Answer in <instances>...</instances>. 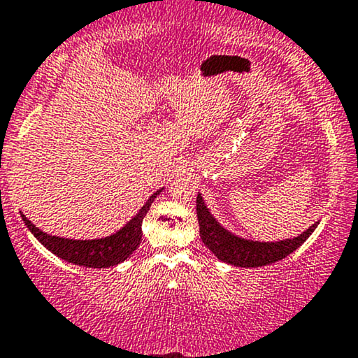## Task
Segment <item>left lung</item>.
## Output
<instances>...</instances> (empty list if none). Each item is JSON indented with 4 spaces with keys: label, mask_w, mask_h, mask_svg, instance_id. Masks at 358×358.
Listing matches in <instances>:
<instances>
[{
    "label": "left lung",
    "mask_w": 358,
    "mask_h": 358,
    "mask_svg": "<svg viewBox=\"0 0 358 358\" xmlns=\"http://www.w3.org/2000/svg\"><path fill=\"white\" fill-rule=\"evenodd\" d=\"M196 215L198 224H200V236L205 246L218 259L238 266V268H259V266H268L284 259L296 251L314 233L315 226H317L312 224L307 231L294 239H284L278 243H257L241 239L226 231L208 211L201 194L196 196Z\"/></svg>",
    "instance_id": "left-lung-1"
}]
</instances>
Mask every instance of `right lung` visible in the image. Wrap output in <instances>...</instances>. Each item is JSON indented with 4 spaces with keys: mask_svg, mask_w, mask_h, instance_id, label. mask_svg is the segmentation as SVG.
I'll return each instance as SVG.
<instances>
[{
    "mask_svg": "<svg viewBox=\"0 0 358 358\" xmlns=\"http://www.w3.org/2000/svg\"><path fill=\"white\" fill-rule=\"evenodd\" d=\"M162 189L153 193L148 198L145 205L142 206L137 215L127 223L119 233L112 234L108 238L92 239V241H78V239H64L59 236H49L48 233H43L39 228L31 223L24 215V224L28 226L29 231L38 238V241L46 246L49 251L61 257L67 262L78 266H85V268H110V266L119 264L125 261L132 252L137 250L142 239V221L148 213V208L160 194Z\"/></svg>",
    "mask_w": 358,
    "mask_h": 358,
    "instance_id": "obj_1",
    "label": "right lung"
}]
</instances>
